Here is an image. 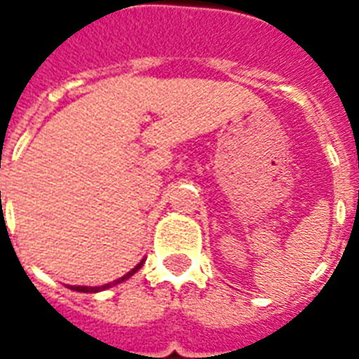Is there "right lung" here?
<instances>
[{
  "label": "right lung",
  "mask_w": 359,
  "mask_h": 359,
  "mask_svg": "<svg viewBox=\"0 0 359 359\" xmlns=\"http://www.w3.org/2000/svg\"><path fill=\"white\" fill-rule=\"evenodd\" d=\"M143 262H145V259H141L140 264H135V266L132 268V270H130L128 273H124L123 278L115 279V281H111V283L102 285V287H78V285H69V287H70V290H76V292H100V290L111 289V287H115V285L123 283V281H126V279H128V278H132V276H134V273L137 272V270H140L141 266H143Z\"/></svg>",
  "instance_id": "1"
}]
</instances>
